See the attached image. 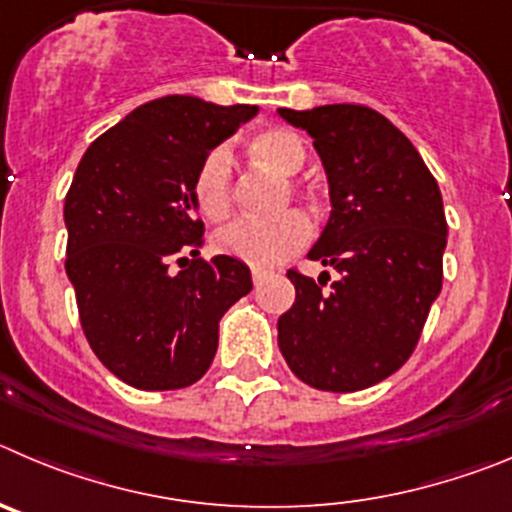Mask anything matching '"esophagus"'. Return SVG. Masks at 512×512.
Segmentation results:
<instances>
[{
  "label": "esophagus",
  "instance_id": "obj_1",
  "mask_svg": "<svg viewBox=\"0 0 512 512\" xmlns=\"http://www.w3.org/2000/svg\"><path fill=\"white\" fill-rule=\"evenodd\" d=\"M267 275H270V270H265V267H252V280H255V283H262Z\"/></svg>",
  "mask_w": 512,
  "mask_h": 512
}]
</instances>
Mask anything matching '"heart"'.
<instances>
[{"instance_id":"obj_1","label":"heart","mask_w":512,"mask_h":512,"mask_svg":"<svg viewBox=\"0 0 512 512\" xmlns=\"http://www.w3.org/2000/svg\"><path fill=\"white\" fill-rule=\"evenodd\" d=\"M250 155L270 168L278 176L290 178L306 165L308 147L296 130L288 127H267L247 142ZM288 191L301 196L303 188L288 181ZM193 201L196 209L209 222H224L232 214L234 206V176L232 155L224 147H214L193 176ZM311 222L301 211H285V214L257 222V219H239L229 227L214 234V247L219 255L234 257L239 262L255 267H273L288 260L311 239Z\"/></svg>"}]
</instances>
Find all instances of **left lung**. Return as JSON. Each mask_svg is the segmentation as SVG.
Listing matches in <instances>:
<instances>
[{"instance_id":"8db88e82","label":"left lung","mask_w":512,"mask_h":512,"mask_svg":"<svg viewBox=\"0 0 512 512\" xmlns=\"http://www.w3.org/2000/svg\"><path fill=\"white\" fill-rule=\"evenodd\" d=\"M313 137L329 178L331 216L311 260L326 285L290 267L296 303L278 347L298 380L354 393L408 362L444 280L446 216L436 178L411 140L362 104L278 109Z\"/></svg>"}]
</instances>
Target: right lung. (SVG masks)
Wrapping results in <instances>:
<instances>
[{
    "label": "right lung",
    "instance_id": "obj_1",
    "mask_svg": "<svg viewBox=\"0 0 512 512\" xmlns=\"http://www.w3.org/2000/svg\"><path fill=\"white\" fill-rule=\"evenodd\" d=\"M257 107L163 96L96 137L66 193V273L86 342L137 390L188 388L206 375L219 321L252 290L250 267L206 262L193 176ZM176 259L181 274L169 270Z\"/></svg>",
    "mask_w": 512,
    "mask_h": 512
}]
</instances>
